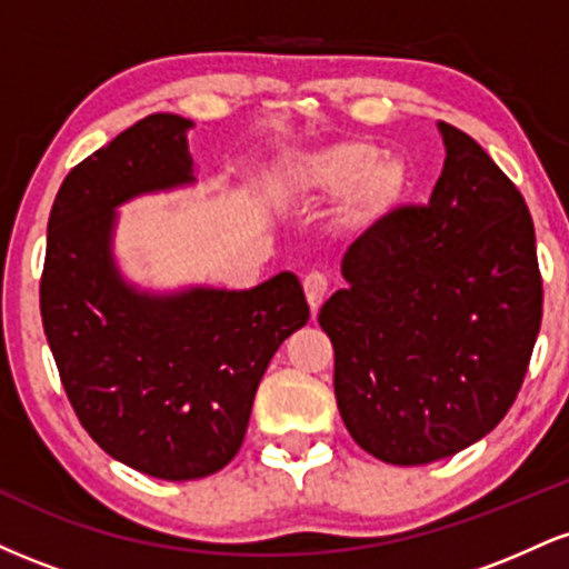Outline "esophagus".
Returning <instances> with one entry per match:
<instances>
[{
    "label": "esophagus",
    "instance_id": "obj_1",
    "mask_svg": "<svg viewBox=\"0 0 569 569\" xmlns=\"http://www.w3.org/2000/svg\"><path fill=\"white\" fill-rule=\"evenodd\" d=\"M302 289H305L307 305H310V310L316 312L318 307L323 305L326 293H329V280H326L321 272H310V276H305L302 280Z\"/></svg>",
    "mask_w": 569,
    "mask_h": 569
}]
</instances>
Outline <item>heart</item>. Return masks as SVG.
I'll return each instance as SVG.
<instances>
[{"mask_svg": "<svg viewBox=\"0 0 569 569\" xmlns=\"http://www.w3.org/2000/svg\"><path fill=\"white\" fill-rule=\"evenodd\" d=\"M280 187L297 198L339 200V221L350 230H371L388 221L409 198V166L385 154L380 143L348 139L291 154L280 168Z\"/></svg>", "mask_w": 569, "mask_h": 569, "instance_id": "obj_1", "label": "heart"}]
</instances>
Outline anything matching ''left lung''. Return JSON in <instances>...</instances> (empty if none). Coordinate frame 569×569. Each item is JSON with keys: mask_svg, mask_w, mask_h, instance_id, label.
I'll list each match as a JSON object with an SVG mask.
<instances>
[{"mask_svg": "<svg viewBox=\"0 0 569 569\" xmlns=\"http://www.w3.org/2000/svg\"><path fill=\"white\" fill-rule=\"evenodd\" d=\"M447 160L428 206L348 248L321 307L335 396L361 449L426 466L471 447L513 407L543 318L521 192L471 136L439 122Z\"/></svg>", "mask_w": 569, "mask_h": 569, "instance_id": "obj_1", "label": "left lung"}]
</instances>
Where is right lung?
<instances>
[{
    "label": "right lung",
    "instance_id": "obj_1",
    "mask_svg": "<svg viewBox=\"0 0 569 569\" xmlns=\"http://www.w3.org/2000/svg\"><path fill=\"white\" fill-rule=\"evenodd\" d=\"M179 114H149L74 166L48 221L39 310L90 439L166 481L217 473L243 443L267 363L310 307L280 272L251 291L147 297L112 264L114 206L192 181Z\"/></svg>",
    "mask_w": 569,
    "mask_h": 569
}]
</instances>
